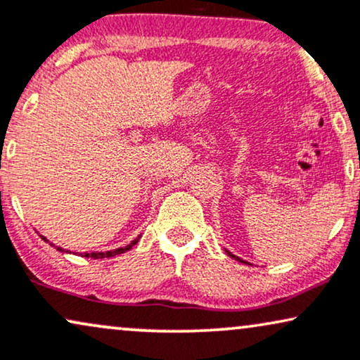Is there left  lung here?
<instances>
[{
	"instance_id": "8db88e82",
	"label": "left lung",
	"mask_w": 360,
	"mask_h": 360,
	"mask_svg": "<svg viewBox=\"0 0 360 360\" xmlns=\"http://www.w3.org/2000/svg\"><path fill=\"white\" fill-rule=\"evenodd\" d=\"M224 251H226V254H227V256H229V257H233V259H236V261H238V262H243V264H248V266H252V264L251 262H248V261H244V259H240V257H238V256H234V254L233 252H229V251H227V249L224 248Z\"/></svg>"
}]
</instances>
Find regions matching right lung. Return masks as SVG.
Wrapping results in <instances>:
<instances>
[{
	"label": "right lung",
	"instance_id": "obj_1",
	"mask_svg": "<svg viewBox=\"0 0 360 360\" xmlns=\"http://www.w3.org/2000/svg\"><path fill=\"white\" fill-rule=\"evenodd\" d=\"M39 236H41V234H39ZM139 238H141V236H138V238H136L131 244H127L126 248H117V249H112V251H106V252H84V254H83V257H91V259H104V257H115V256H120V254L129 251V249L133 248L134 244H138ZM41 239L46 240V243H49V240H48L46 238H44V236H41ZM49 244H51L53 248L56 249V251H59V252H63V254H71V251H68V249L59 248V245H54L53 243H49ZM72 254H75V252H72Z\"/></svg>",
	"mask_w": 360,
	"mask_h": 360
}]
</instances>
